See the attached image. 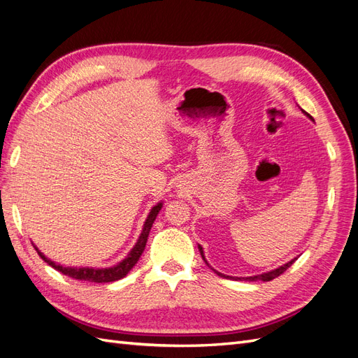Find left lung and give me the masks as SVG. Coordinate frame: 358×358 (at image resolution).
<instances>
[{"mask_svg": "<svg viewBox=\"0 0 358 358\" xmlns=\"http://www.w3.org/2000/svg\"><path fill=\"white\" fill-rule=\"evenodd\" d=\"M303 110V109H301ZM303 114L306 115V117H309L312 121H313V118L308 114V112H304L303 110ZM198 249H199V253H201V257H202V259H203V262H206L208 267L216 273L217 275H220V278H223V279H234V280H248V282H257V280H262V282H268V280H273V279H275L278 278V275H280L285 270H287L288 267H291V265L297 261V258L299 257H295L294 259H291V261H288L287 264H283V265H280V267H278V268H274V270H270V271H267V273H261V274H255V275H249V278H234V275H227V274H223V273H220V271H217V270H214L211 265L208 264V261L206 259V255H203V249H202V246L201 244H198Z\"/></svg>", "mask_w": 358, "mask_h": 358, "instance_id": "1", "label": "left lung"}]
</instances>
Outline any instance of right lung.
Wrapping results in <instances>:
<instances>
[{
	"instance_id": "obj_1",
	"label": "right lung",
	"mask_w": 358,
	"mask_h": 358,
	"mask_svg": "<svg viewBox=\"0 0 358 358\" xmlns=\"http://www.w3.org/2000/svg\"><path fill=\"white\" fill-rule=\"evenodd\" d=\"M163 207V202H157L155 207H152L148 213V216L144 222V227H142V231L139 234V238L136 240L135 246L131 248V250L127 253V257L120 261L118 264L112 265V267H106V268H94V267H64V265L57 264L54 261H50L49 258H46L45 255L40 252L36 246V250L38 253V257L42 258L46 264H49L50 267H54L55 270H58L59 273H63L71 279H78V280H87V282H94V283H108V282H115L120 280L122 278H126L129 274V271L135 267V264L138 262V259L141 258L142 252L145 249V244L150 236V229L155 223L159 211Z\"/></svg>"
}]
</instances>
